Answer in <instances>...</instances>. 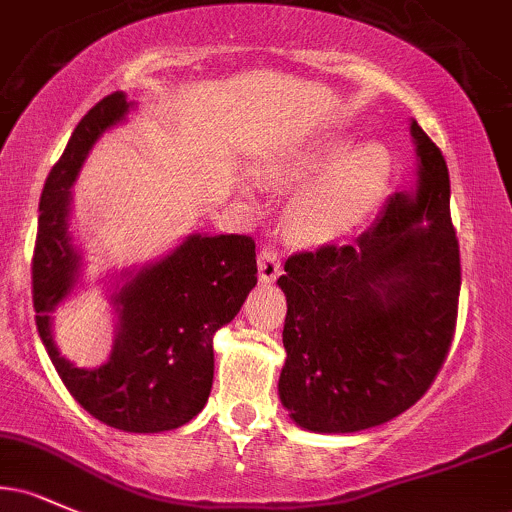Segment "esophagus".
Instances as JSON below:
<instances>
[{"label": "esophagus", "instance_id": "obj_1", "mask_svg": "<svg viewBox=\"0 0 512 512\" xmlns=\"http://www.w3.org/2000/svg\"><path fill=\"white\" fill-rule=\"evenodd\" d=\"M257 272H260L262 281H274L276 276L281 274L279 252H276L272 245H264L260 255H257Z\"/></svg>", "mask_w": 512, "mask_h": 512}]
</instances>
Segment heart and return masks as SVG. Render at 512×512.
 <instances>
[{"mask_svg": "<svg viewBox=\"0 0 512 512\" xmlns=\"http://www.w3.org/2000/svg\"><path fill=\"white\" fill-rule=\"evenodd\" d=\"M346 134H320L281 161L272 173L274 187L298 190L289 209V228L308 243L346 236L373 214L390 182V154L383 144L351 146Z\"/></svg>", "mask_w": 512, "mask_h": 512, "instance_id": "heart-1", "label": "heart"}]
</instances>
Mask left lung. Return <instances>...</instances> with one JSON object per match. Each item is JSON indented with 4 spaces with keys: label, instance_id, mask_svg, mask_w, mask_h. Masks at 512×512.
<instances>
[{
    "label": "left lung",
    "instance_id": "8db88e82",
    "mask_svg": "<svg viewBox=\"0 0 512 512\" xmlns=\"http://www.w3.org/2000/svg\"><path fill=\"white\" fill-rule=\"evenodd\" d=\"M414 192H397L349 245L296 252L286 293L279 397L301 428L354 433L419 402L448 356L460 298V243L440 149L411 120Z\"/></svg>",
    "mask_w": 512,
    "mask_h": 512
}]
</instances>
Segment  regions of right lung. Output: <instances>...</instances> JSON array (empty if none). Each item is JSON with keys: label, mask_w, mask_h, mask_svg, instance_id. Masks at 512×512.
<instances>
[{"label": "right lung", "mask_w": 512, "mask_h": 512, "mask_svg": "<svg viewBox=\"0 0 512 512\" xmlns=\"http://www.w3.org/2000/svg\"><path fill=\"white\" fill-rule=\"evenodd\" d=\"M134 103L122 91L93 105L69 137L40 195L33 250L35 325L64 387L88 414L129 433H161L192 421L214 383V334L238 315L257 284L255 240H187L113 293L117 337L101 368H76L52 342V310L79 281L81 257L69 236V199L91 146Z\"/></svg>", "instance_id": "add662e5"}]
</instances>
